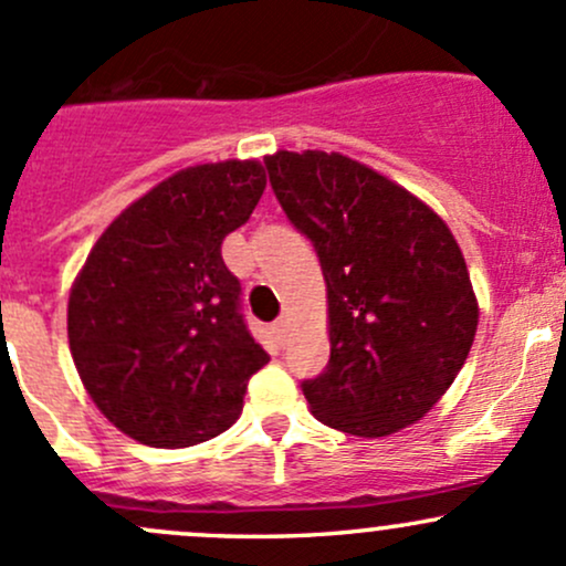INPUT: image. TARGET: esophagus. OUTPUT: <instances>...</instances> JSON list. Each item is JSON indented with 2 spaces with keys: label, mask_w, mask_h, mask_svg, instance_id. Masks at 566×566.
Listing matches in <instances>:
<instances>
[{
  "label": "esophagus",
  "mask_w": 566,
  "mask_h": 566,
  "mask_svg": "<svg viewBox=\"0 0 566 566\" xmlns=\"http://www.w3.org/2000/svg\"><path fill=\"white\" fill-rule=\"evenodd\" d=\"M287 327H290L287 316H279V319L273 322V333H276V338H279V340L287 338Z\"/></svg>",
  "instance_id": "34e87169"
}]
</instances>
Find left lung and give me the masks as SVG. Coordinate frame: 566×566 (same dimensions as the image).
Listing matches in <instances>:
<instances>
[{
    "label": "left lung",
    "instance_id": "left-lung-1",
    "mask_svg": "<svg viewBox=\"0 0 566 566\" xmlns=\"http://www.w3.org/2000/svg\"><path fill=\"white\" fill-rule=\"evenodd\" d=\"M265 169L327 284L331 363L303 381L312 413L359 438L413 424L454 384L478 331L454 233L413 192L340 153L279 150Z\"/></svg>",
    "mask_w": 566,
    "mask_h": 566
}]
</instances>
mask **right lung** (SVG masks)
Listing matches in <instances>:
<instances>
[{"mask_svg": "<svg viewBox=\"0 0 566 566\" xmlns=\"http://www.w3.org/2000/svg\"><path fill=\"white\" fill-rule=\"evenodd\" d=\"M263 190L258 160L171 174L109 222L74 279V368L128 438L185 449L239 419L269 354L247 331L222 239L250 220Z\"/></svg>", "mask_w": 566, "mask_h": 566, "instance_id": "1", "label": "right lung"}]
</instances>
